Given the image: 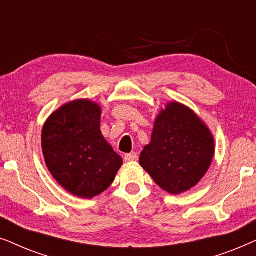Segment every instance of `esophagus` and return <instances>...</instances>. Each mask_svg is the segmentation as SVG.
<instances>
[{"label":"esophagus","instance_id":"34e87169","mask_svg":"<svg viewBox=\"0 0 256 256\" xmlns=\"http://www.w3.org/2000/svg\"><path fill=\"white\" fill-rule=\"evenodd\" d=\"M138 158V154L136 152H130V154H126L124 155V162H134Z\"/></svg>","mask_w":256,"mask_h":256}]
</instances>
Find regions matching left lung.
<instances>
[{"mask_svg":"<svg viewBox=\"0 0 256 256\" xmlns=\"http://www.w3.org/2000/svg\"><path fill=\"white\" fill-rule=\"evenodd\" d=\"M213 156L214 138L208 126L190 108L172 101L156 118L140 164L164 191L180 194L200 182Z\"/></svg>","mask_w":256,"mask_h":256,"instance_id":"obj_1","label":"left lung"}]
</instances>
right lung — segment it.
<instances>
[{
    "instance_id": "right-lung-1",
    "label": "right lung",
    "mask_w": 256,
    "mask_h": 256,
    "mask_svg": "<svg viewBox=\"0 0 256 256\" xmlns=\"http://www.w3.org/2000/svg\"><path fill=\"white\" fill-rule=\"evenodd\" d=\"M101 107L79 99L52 113L42 130L48 171L60 186L80 198H93L114 182L122 158L100 130Z\"/></svg>"
}]
</instances>
